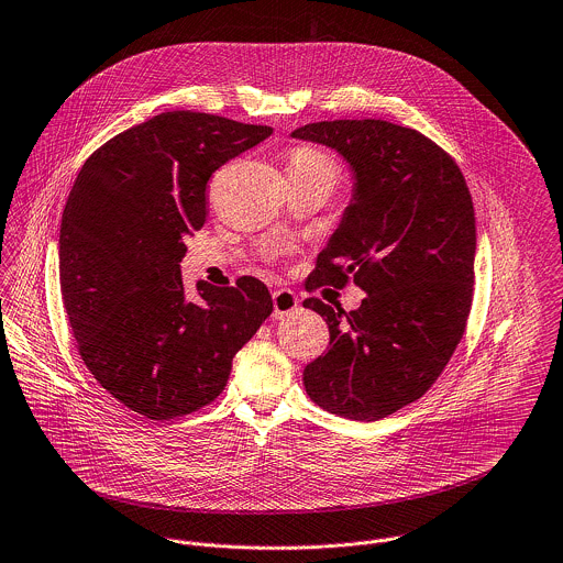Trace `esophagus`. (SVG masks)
<instances>
[{
	"instance_id": "1",
	"label": "esophagus",
	"mask_w": 563,
	"mask_h": 563,
	"mask_svg": "<svg viewBox=\"0 0 563 563\" xmlns=\"http://www.w3.org/2000/svg\"><path fill=\"white\" fill-rule=\"evenodd\" d=\"M272 300H274V318L291 316L298 309V305H300L298 296L291 289H276L272 294Z\"/></svg>"
}]
</instances>
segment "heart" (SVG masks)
Returning a JSON list of instances; mask_svg holds the SVG:
<instances>
[{
  "instance_id": "1",
  "label": "heart",
  "mask_w": 563,
  "mask_h": 563,
  "mask_svg": "<svg viewBox=\"0 0 563 563\" xmlns=\"http://www.w3.org/2000/svg\"><path fill=\"white\" fill-rule=\"evenodd\" d=\"M289 168H300V170H329V173H335V166L333 162L316 151V148H309V146H300L291 153V164Z\"/></svg>"
}]
</instances>
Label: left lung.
Returning <instances> with one entry per match:
<instances>
[{
  "mask_svg": "<svg viewBox=\"0 0 563 563\" xmlns=\"http://www.w3.org/2000/svg\"><path fill=\"white\" fill-rule=\"evenodd\" d=\"M335 151L351 170L349 206L307 287L366 294L353 311L302 305L329 324V349L302 382L324 410L379 421L417 401L454 355L474 294L476 219L456 162L415 129L327 120L291 133Z\"/></svg>",
  "mask_w": 563,
  "mask_h": 563,
  "instance_id": "left-lung-1",
  "label": "left lung"
}]
</instances>
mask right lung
Wrapping results in <instances>:
<instances>
[{
    "instance_id": "1",
    "label": "right lung",
    "mask_w": 563,
    "mask_h": 563,
    "mask_svg": "<svg viewBox=\"0 0 563 563\" xmlns=\"http://www.w3.org/2000/svg\"><path fill=\"white\" fill-rule=\"evenodd\" d=\"M272 126L166 111L82 164L60 219L58 280L78 353L129 410L166 421L214 401L232 357L274 311L267 287L197 283L188 300L184 239L206 223L212 173Z\"/></svg>"
}]
</instances>
